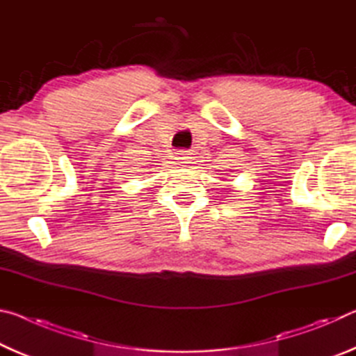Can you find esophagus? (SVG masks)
Wrapping results in <instances>:
<instances>
[{"label": "esophagus", "mask_w": 356, "mask_h": 356, "mask_svg": "<svg viewBox=\"0 0 356 356\" xmlns=\"http://www.w3.org/2000/svg\"><path fill=\"white\" fill-rule=\"evenodd\" d=\"M190 154L186 152V150H177V154H176V160H179V163L182 165V166H185L186 163H190Z\"/></svg>", "instance_id": "obj_1"}]
</instances>
